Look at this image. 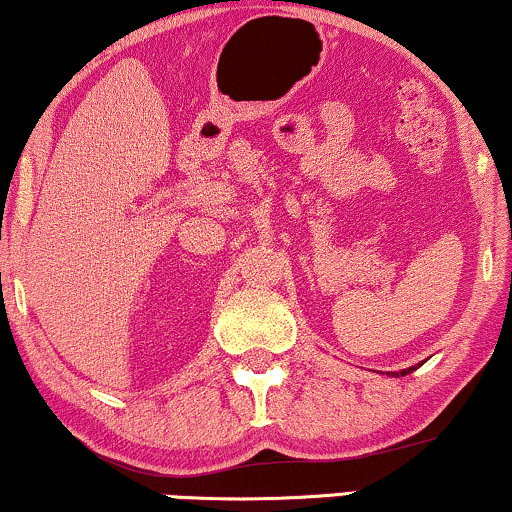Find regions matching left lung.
Wrapping results in <instances>:
<instances>
[{
	"mask_svg": "<svg viewBox=\"0 0 512 512\" xmlns=\"http://www.w3.org/2000/svg\"><path fill=\"white\" fill-rule=\"evenodd\" d=\"M415 368H417V366H412V368H405V370H401V373H396V377H398V375H408V373H412V370H415Z\"/></svg>",
	"mask_w": 512,
	"mask_h": 512,
	"instance_id": "1",
	"label": "left lung"
}]
</instances>
